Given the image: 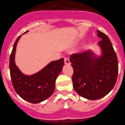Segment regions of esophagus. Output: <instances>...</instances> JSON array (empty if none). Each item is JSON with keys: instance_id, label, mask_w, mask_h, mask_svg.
<instances>
[{"instance_id": "1", "label": "esophagus", "mask_w": 125, "mask_h": 125, "mask_svg": "<svg viewBox=\"0 0 125 125\" xmlns=\"http://www.w3.org/2000/svg\"><path fill=\"white\" fill-rule=\"evenodd\" d=\"M64 63L66 64H71L69 58L68 57H65L64 58Z\"/></svg>"}]
</instances>
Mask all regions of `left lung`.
Here are the masks:
<instances>
[{"label":"left lung","mask_w":125,"mask_h":125,"mask_svg":"<svg viewBox=\"0 0 125 125\" xmlns=\"http://www.w3.org/2000/svg\"><path fill=\"white\" fill-rule=\"evenodd\" d=\"M101 40L99 45L101 56L96 57L91 50L71 54L70 61L73 69L72 82L75 91L90 100L100 99L107 94L117 82L118 59L110 39L97 31Z\"/></svg>","instance_id":"8db88e82"}]
</instances>
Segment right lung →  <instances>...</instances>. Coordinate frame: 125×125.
<instances>
[{
  "label": "right lung",
  "instance_id": "add662e5",
  "mask_svg": "<svg viewBox=\"0 0 125 125\" xmlns=\"http://www.w3.org/2000/svg\"><path fill=\"white\" fill-rule=\"evenodd\" d=\"M28 32L27 31L24 33ZM21 35L14 43L10 56V72L13 86L24 100L37 104L48 99L54 92L55 82L64 66V59L51 62L46 67L32 75H26L19 70L15 62L16 47Z\"/></svg>",
  "mask_w": 125,
  "mask_h": 125
}]
</instances>
